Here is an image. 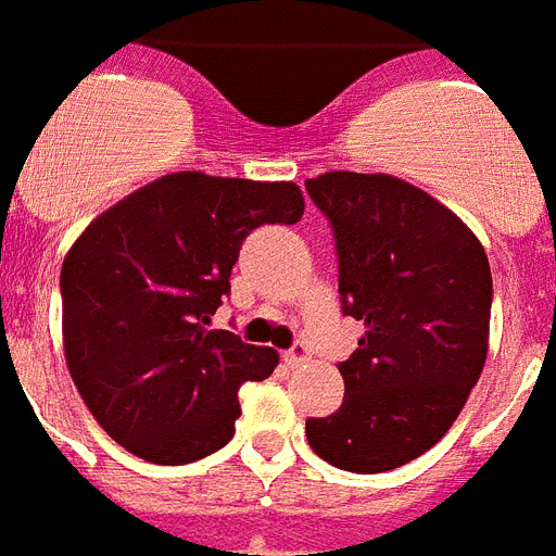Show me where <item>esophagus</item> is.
Wrapping results in <instances>:
<instances>
[{"instance_id": "34e87169", "label": "esophagus", "mask_w": 556, "mask_h": 556, "mask_svg": "<svg viewBox=\"0 0 556 556\" xmlns=\"http://www.w3.org/2000/svg\"><path fill=\"white\" fill-rule=\"evenodd\" d=\"M306 362H309V350H306V344H295V348H290L283 353V364H287V367H301V364Z\"/></svg>"}]
</instances>
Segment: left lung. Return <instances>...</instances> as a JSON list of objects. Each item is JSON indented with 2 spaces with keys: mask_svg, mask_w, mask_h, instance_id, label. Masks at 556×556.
<instances>
[{
  "mask_svg": "<svg viewBox=\"0 0 556 556\" xmlns=\"http://www.w3.org/2000/svg\"><path fill=\"white\" fill-rule=\"evenodd\" d=\"M306 192L336 235L341 309L364 321L339 364L344 402L306 419V442L341 470H393L445 437L485 367L488 255L451 208L393 175L327 172Z\"/></svg>",
  "mask_w": 556,
  "mask_h": 556,
  "instance_id": "1",
  "label": "left lung"
}]
</instances>
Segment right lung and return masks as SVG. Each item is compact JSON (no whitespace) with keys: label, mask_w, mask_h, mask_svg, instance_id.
Wrapping results in <instances>:
<instances>
[{"label":"right lung","mask_w":556,"mask_h":556,"mask_svg":"<svg viewBox=\"0 0 556 556\" xmlns=\"http://www.w3.org/2000/svg\"><path fill=\"white\" fill-rule=\"evenodd\" d=\"M295 184L175 172L137 189L62 261V344L79 396L128 454L186 465L235 437L243 381L278 367L273 348L208 330L243 238L299 224Z\"/></svg>","instance_id":"1"}]
</instances>
